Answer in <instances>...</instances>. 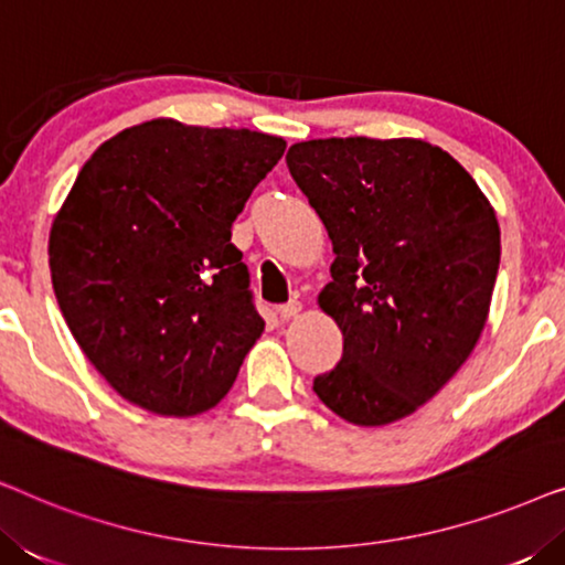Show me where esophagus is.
I'll use <instances>...</instances> for the list:
<instances>
[{"instance_id": "34e87169", "label": "esophagus", "mask_w": 565, "mask_h": 565, "mask_svg": "<svg viewBox=\"0 0 565 565\" xmlns=\"http://www.w3.org/2000/svg\"><path fill=\"white\" fill-rule=\"evenodd\" d=\"M300 308H303L300 300H288V303H282L280 308H277V313H280V319H292V316L300 313Z\"/></svg>"}]
</instances>
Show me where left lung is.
Returning a JSON list of instances; mask_svg holds the SVG:
<instances>
[{
    "mask_svg": "<svg viewBox=\"0 0 565 565\" xmlns=\"http://www.w3.org/2000/svg\"><path fill=\"white\" fill-rule=\"evenodd\" d=\"M285 161L337 254L319 306L344 352L316 375V396L358 427L404 419L481 337L501 257L497 213L450 153L419 138H319L292 143Z\"/></svg>",
    "mask_w": 565,
    "mask_h": 565,
    "instance_id": "1",
    "label": "left lung"
}]
</instances>
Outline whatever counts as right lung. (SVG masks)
Instances as JSON below:
<instances>
[{"mask_svg": "<svg viewBox=\"0 0 565 565\" xmlns=\"http://www.w3.org/2000/svg\"><path fill=\"white\" fill-rule=\"evenodd\" d=\"M285 141L157 118L87 159L56 213L58 308L97 373L130 404L195 416L234 385L265 321L231 226Z\"/></svg>", "mask_w": 565, "mask_h": 565, "instance_id": "1", "label": "right lung"}]
</instances>
